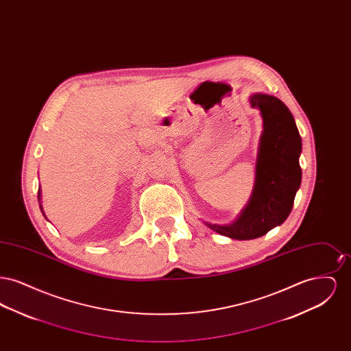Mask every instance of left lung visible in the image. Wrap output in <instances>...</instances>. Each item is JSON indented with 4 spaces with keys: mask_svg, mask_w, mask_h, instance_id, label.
<instances>
[{
    "mask_svg": "<svg viewBox=\"0 0 351 351\" xmlns=\"http://www.w3.org/2000/svg\"><path fill=\"white\" fill-rule=\"evenodd\" d=\"M249 100L263 119L250 200L232 223L204 221L213 232L238 241L259 238L282 225L301 184V136L292 113L283 101L266 93H255Z\"/></svg>",
    "mask_w": 351,
    "mask_h": 351,
    "instance_id": "left-lung-1",
    "label": "left lung"
}]
</instances>
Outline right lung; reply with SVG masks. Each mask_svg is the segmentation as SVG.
I'll return each instance as SVG.
<instances>
[{
	"mask_svg": "<svg viewBox=\"0 0 351 351\" xmlns=\"http://www.w3.org/2000/svg\"><path fill=\"white\" fill-rule=\"evenodd\" d=\"M38 200L40 201V188L38 191ZM42 213H43V209H42ZM43 216H45V213H43Z\"/></svg>",
	"mask_w": 351,
	"mask_h": 351,
	"instance_id": "add662e5",
	"label": "right lung"
}]
</instances>
